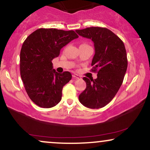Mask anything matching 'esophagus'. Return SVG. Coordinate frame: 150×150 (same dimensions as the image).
<instances>
[{"mask_svg": "<svg viewBox=\"0 0 150 150\" xmlns=\"http://www.w3.org/2000/svg\"><path fill=\"white\" fill-rule=\"evenodd\" d=\"M73 77L75 79H81V76L80 75H77V74H73Z\"/></svg>", "mask_w": 150, "mask_h": 150, "instance_id": "1", "label": "esophagus"}]
</instances>
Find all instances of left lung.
Instances as JSON below:
<instances>
[{
    "instance_id": "8db88e82",
    "label": "left lung",
    "mask_w": 150,
    "mask_h": 150,
    "mask_svg": "<svg viewBox=\"0 0 150 150\" xmlns=\"http://www.w3.org/2000/svg\"><path fill=\"white\" fill-rule=\"evenodd\" d=\"M76 32L94 43L91 70L98 73L95 80L83 77L86 87L79 96V100L91 109L103 108L112 100L123 82L128 66L125 46L118 36L106 28L89 27Z\"/></svg>"
}]
</instances>
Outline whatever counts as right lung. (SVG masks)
I'll return each mask as SVG.
<instances>
[{
	"instance_id": "1",
	"label": "right lung",
	"mask_w": 150,
	"mask_h": 150,
	"mask_svg": "<svg viewBox=\"0 0 150 150\" xmlns=\"http://www.w3.org/2000/svg\"><path fill=\"white\" fill-rule=\"evenodd\" d=\"M79 36L74 30L39 28L23 42L20 52V74L30 100L41 108L55 106L61 100L62 89L71 80L70 72L59 73L52 61L60 50Z\"/></svg>"
}]
</instances>
